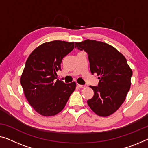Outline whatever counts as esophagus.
Instances as JSON below:
<instances>
[{"label":"esophagus","instance_id":"esophagus-1","mask_svg":"<svg viewBox=\"0 0 148 148\" xmlns=\"http://www.w3.org/2000/svg\"><path fill=\"white\" fill-rule=\"evenodd\" d=\"M77 86L79 87V88H86L87 86L86 85H81V84H79L77 83Z\"/></svg>","mask_w":148,"mask_h":148}]
</instances>
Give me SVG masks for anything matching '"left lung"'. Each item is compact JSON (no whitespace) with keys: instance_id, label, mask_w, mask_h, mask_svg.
I'll return each mask as SVG.
<instances>
[{"instance_id":"left-lung-1","label":"left lung","mask_w":148,"mask_h":148,"mask_svg":"<svg viewBox=\"0 0 148 148\" xmlns=\"http://www.w3.org/2000/svg\"><path fill=\"white\" fill-rule=\"evenodd\" d=\"M75 48L87 53L91 73L99 76L98 85L90 86L94 94L87 101L88 106L100 116L114 114L130 88L132 70L126 59L112 46L94 40L75 42Z\"/></svg>"}]
</instances>
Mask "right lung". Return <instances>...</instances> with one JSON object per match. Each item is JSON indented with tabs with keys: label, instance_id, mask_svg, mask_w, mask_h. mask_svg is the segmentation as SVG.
<instances>
[{
	"label": "right lung",
	"instance_id": "obj_1",
	"mask_svg": "<svg viewBox=\"0 0 148 148\" xmlns=\"http://www.w3.org/2000/svg\"><path fill=\"white\" fill-rule=\"evenodd\" d=\"M74 48V42H45L35 48L26 62L20 82L28 102L42 116L60 112L76 88L75 82L65 84L56 80L62 60Z\"/></svg>",
	"mask_w": 148,
	"mask_h": 148
}]
</instances>
